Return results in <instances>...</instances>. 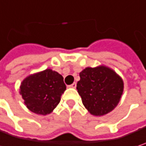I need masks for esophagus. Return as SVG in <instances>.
I'll use <instances>...</instances> for the list:
<instances>
[{"mask_svg": "<svg viewBox=\"0 0 146 146\" xmlns=\"http://www.w3.org/2000/svg\"><path fill=\"white\" fill-rule=\"evenodd\" d=\"M76 86H77V84H76V83H73V84L69 85V86H68V88H76Z\"/></svg>", "mask_w": 146, "mask_h": 146, "instance_id": "obj_1", "label": "esophagus"}]
</instances>
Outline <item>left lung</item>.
<instances>
[{
    "label": "left lung",
    "mask_w": 146,
    "mask_h": 146,
    "mask_svg": "<svg viewBox=\"0 0 146 146\" xmlns=\"http://www.w3.org/2000/svg\"><path fill=\"white\" fill-rule=\"evenodd\" d=\"M79 76L78 93L91 114L103 116L118 105L124 91V81L112 68L104 65L88 67Z\"/></svg>",
    "instance_id": "1"
}]
</instances>
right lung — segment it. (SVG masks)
Wrapping results in <instances>:
<instances>
[{
  "instance_id": "add662e5",
  "label": "right lung",
  "mask_w": 146,
  "mask_h": 146,
  "mask_svg": "<svg viewBox=\"0 0 146 146\" xmlns=\"http://www.w3.org/2000/svg\"><path fill=\"white\" fill-rule=\"evenodd\" d=\"M65 90L62 76L47 68L24 78L21 83L20 94L30 111L46 115L58 106Z\"/></svg>"
}]
</instances>
